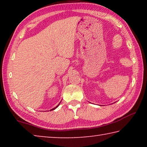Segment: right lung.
<instances>
[{"label": "right lung", "mask_w": 147, "mask_h": 147, "mask_svg": "<svg viewBox=\"0 0 147 147\" xmlns=\"http://www.w3.org/2000/svg\"><path fill=\"white\" fill-rule=\"evenodd\" d=\"M59 104H60V103H59ZM59 104H58V106H56V107H55V108H53V109H51V110H54V109H56V108H58V106L59 105Z\"/></svg>", "instance_id": "obj_1"}]
</instances>
